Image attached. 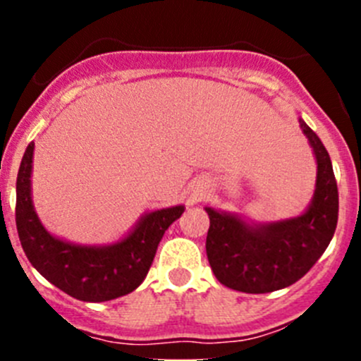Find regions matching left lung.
Masks as SVG:
<instances>
[{"instance_id":"left-lung-1","label":"left lung","mask_w":361,"mask_h":361,"mask_svg":"<svg viewBox=\"0 0 361 361\" xmlns=\"http://www.w3.org/2000/svg\"><path fill=\"white\" fill-rule=\"evenodd\" d=\"M302 133L318 162L316 190L304 214L274 224L250 225L235 214L206 207V253L221 285L245 293H269L297 283L330 245L338 218L332 160L322 140L302 118Z\"/></svg>"}]
</instances>
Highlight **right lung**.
Instances as JSON below:
<instances>
[{"mask_svg":"<svg viewBox=\"0 0 361 361\" xmlns=\"http://www.w3.org/2000/svg\"><path fill=\"white\" fill-rule=\"evenodd\" d=\"M35 143H29L17 176L16 224L32 267L54 286L83 302H104L137 288L147 278L164 232L181 216L183 206L147 213L134 231L110 246H80L45 231L31 199Z\"/></svg>","mask_w":361,"mask_h":361,"instance_id":"obj_1","label":"right lung"}]
</instances>
